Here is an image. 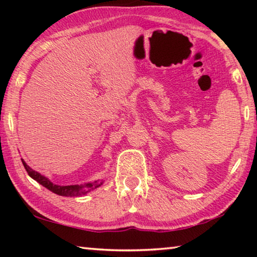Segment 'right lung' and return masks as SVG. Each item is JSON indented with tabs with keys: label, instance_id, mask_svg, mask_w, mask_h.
<instances>
[{
	"label": "right lung",
	"instance_id": "add662e5",
	"mask_svg": "<svg viewBox=\"0 0 257 257\" xmlns=\"http://www.w3.org/2000/svg\"><path fill=\"white\" fill-rule=\"evenodd\" d=\"M21 161H23L24 167L26 169V171L28 172L29 177H32L34 180H36L38 182V184H41L42 186H44L45 188L51 190L52 193L60 195V196H67V197L82 196V195L88 194L89 191L96 189L99 186L103 185L102 180H95L93 182H87V184H84V185H70V186L55 185L49 179V178L41 175L40 172L33 170V169L30 168L23 159H21Z\"/></svg>",
	"mask_w": 257,
	"mask_h": 257
}]
</instances>
